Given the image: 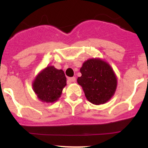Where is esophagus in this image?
<instances>
[{
  "instance_id": "obj_1",
  "label": "esophagus",
  "mask_w": 148,
  "mask_h": 148,
  "mask_svg": "<svg viewBox=\"0 0 148 148\" xmlns=\"http://www.w3.org/2000/svg\"><path fill=\"white\" fill-rule=\"evenodd\" d=\"M76 81V78L75 77H69L68 78V82H74Z\"/></svg>"
}]
</instances>
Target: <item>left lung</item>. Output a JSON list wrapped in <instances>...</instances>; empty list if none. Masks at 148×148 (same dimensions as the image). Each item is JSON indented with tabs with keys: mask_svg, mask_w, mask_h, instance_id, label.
Wrapping results in <instances>:
<instances>
[{
	"mask_svg": "<svg viewBox=\"0 0 148 148\" xmlns=\"http://www.w3.org/2000/svg\"><path fill=\"white\" fill-rule=\"evenodd\" d=\"M80 72L77 82L82 86L88 101L101 104L111 99L117 87V78L108 64L101 59H89L83 64Z\"/></svg>",
	"mask_w": 148,
	"mask_h": 148,
	"instance_id": "8db88e82",
	"label": "left lung"
}]
</instances>
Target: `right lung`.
Segmentation results:
<instances>
[{
  "instance_id": "1",
  "label": "right lung",
  "mask_w": 148,
  "mask_h": 148,
  "mask_svg": "<svg viewBox=\"0 0 148 148\" xmlns=\"http://www.w3.org/2000/svg\"><path fill=\"white\" fill-rule=\"evenodd\" d=\"M66 85V78L63 70L51 66L37 76L33 87L38 99L42 102H53L60 97Z\"/></svg>"
}]
</instances>
